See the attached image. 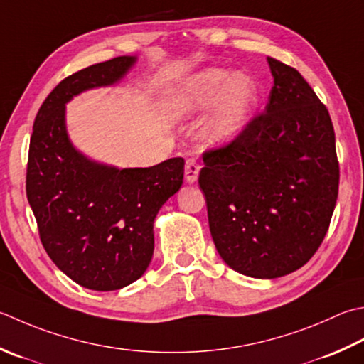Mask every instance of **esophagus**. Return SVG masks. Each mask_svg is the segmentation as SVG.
Here are the masks:
<instances>
[{"instance_id": "1", "label": "esophagus", "mask_w": 364, "mask_h": 364, "mask_svg": "<svg viewBox=\"0 0 364 364\" xmlns=\"http://www.w3.org/2000/svg\"><path fill=\"white\" fill-rule=\"evenodd\" d=\"M200 172V164H198L194 158L186 159V167H184V176H186V181L194 183Z\"/></svg>"}]
</instances>
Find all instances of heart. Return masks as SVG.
Segmentation results:
<instances>
[{
	"label": "heart",
	"instance_id": "heart-1",
	"mask_svg": "<svg viewBox=\"0 0 364 364\" xmlns=\"http://www.w3.org/2000/svg\"><path fill=\"white\" fill-rule=\"evenodd\" d=\"M218 99L219 104L206 121L203 135L211 144H225L243 131L255 101V87L249 77L227 69L203 70L173 92L168 110L173 117H186Z\"/></svg>",
	"mask_w": 364,
	"mask_h": 364
}]
</instances>
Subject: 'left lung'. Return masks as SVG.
Masks as SVG:
<instances>
[{
	"mask_svg": "<svg viewBox=\"0 0 364 364\" xmlns=\"http://www.w3.org/2000/svg\"><path fill=\"white\" fill-rule=\"evenodd\" d=\"M267 60L274 85L265 110L233 140L206 149L198 175L219 255L235 272L260 279L311 260L339 189L328 109L295 68Z\"/></svg>",
	"mask_w": 364,
	"mask_h": 364,
	"instance_id": "obj_1",
	"label": "left lung"
}]
</instances>
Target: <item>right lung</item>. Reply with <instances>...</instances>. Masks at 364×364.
Returning a JSON list of instances; mask_svg holds the SVG:
<instances>
[{"mask_svg":"<svg viewBox=\"0 0 364 364\" xmlns=\"http://www.w3.org/2000/svg\"><path fill=\"white\" fill-rule=\"evenodd\" d=\"M134 61L117 56L63 78L33 124L26 197L41 243L64 274L91 290H118L145 273L154 218L183 184V158L118 170L88 161L68 139L64 104L80 91L115 83Z\"/></svg>","mask_w":364,"mask_h":364,"instance_id":"1","label":"right lung"}]
</instances>
